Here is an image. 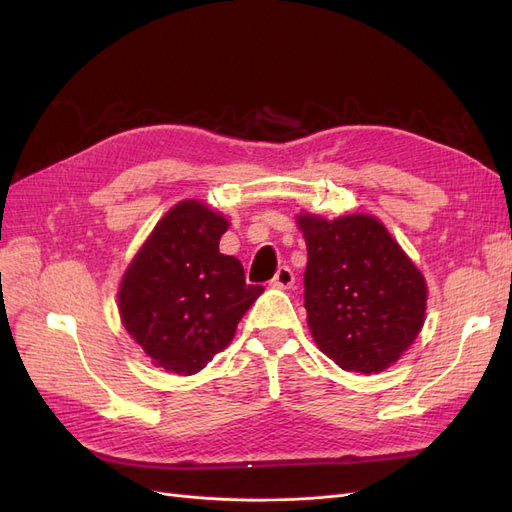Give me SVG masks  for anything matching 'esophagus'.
<instances>
[{
	"instance_id": "34e87169",
	"label": "esophagus",
	"mask_w": 512,
	"mask_h": 512,
	"mask_svg": "<svg viewBox=\"0 0 512 512\" xmlns=\"http://www.w3.org/2000/svg\"><path fill=\"white\" fill-rule=\"evenodd\" d=\"M294 284V273H292V269H288V267H280L277 269V273H275V277L271 280V286L273 288H290Z\"/></svg>"
}]
</instances>
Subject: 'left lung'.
Here are the masks:
<instances>
[{"label": "left lung", "instance_id": "8db88e82", "mask_svg": "<svg viewBox=\"0 0 512 512\" xmlns=\"http://www.w3.org/2000/svg\"><path fill=\"white\" fill-rule=\"evenodd\" d=\"M297 226L307 243V327L318 348L346 371L395 365L423 329V273L374 215L327 220L301 211Z\"/></svg>", "mask_w": 512, "mask_h": 512}]
</instances>
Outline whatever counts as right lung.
<instances>
[{"instance_id":"add662e5","label":"right lung","mask_w":512,"mask_h":512,"mask_svg":"<svg viewBox=\"0 0 512 512\" xmlns=\"http://www.w3.org/2000/svg\"><path fill=\"white\" fill-rule=\"evenodd\" d=\"M230 222L203 200H181L151 230L121 277L123 327L156 367L192 376L235 337L262 294L243 265L220 252Z\"/></svg>"}]
</instances>
